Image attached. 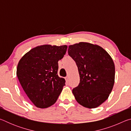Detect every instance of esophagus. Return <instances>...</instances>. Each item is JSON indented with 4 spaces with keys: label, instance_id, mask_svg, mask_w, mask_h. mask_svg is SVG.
I'll return each mask as SVG.
<instances>
[{
    "label": "esophagus",
    "instance_id": "esophagus-1",
    "mask_svg": "<svg viewBox=\"0 0 131 131\" xmlns=\"http://www.w3.org/2000/svg\"><path fill=\"white\" fill-rule=\"evenodd\" d=\"M65 80H66V81H68V80H69V76H66V77H65Z\"/></svg>",
    "mask_w": 131,
    "mask_h": 131
}]
</instances>
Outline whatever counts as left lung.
<instances>
[{
	"mask_svg": "<svg viewBox=\"0 0 131 131\" xmlns=\"http://www.w3.org/2000/svg\"><path fill=\"white\" fill-rule=\"evenodd\" d=\"M76 62L80 83L72 90L76 101L84 107L96 108L107 100L113 88L115 66L112 57L96 44L80 42L68 48Z\"/></svg>",
	"mask_w": 131,
	"mask_h": 131,
	"instance_id": "left-lung-1",
	"label": "left lung"
}]
</instances>
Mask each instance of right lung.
Segmentation results:
<instances>
[{
    "label": "right lung",
    "mask_w": 131,
    "mask_h": 131,
    "mask_svg": "<svg viewBox=\"0 0 131 131\" xmlns=\"http://www.w3.org/2000/svg\"><path fill=\"white\" fill-rule=\"evenodd\" d=\"M68 46H39L26 52L19 60L17 76L23 90L37 107L47 108L56 102L65 85L58 75V61Z\"/></svg>",
    "instance_id": "1"
}]
</instances>
